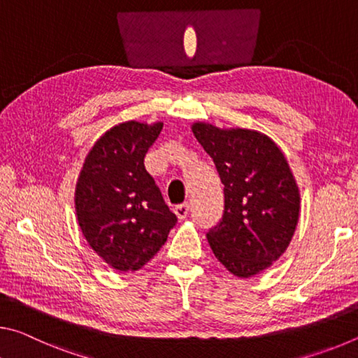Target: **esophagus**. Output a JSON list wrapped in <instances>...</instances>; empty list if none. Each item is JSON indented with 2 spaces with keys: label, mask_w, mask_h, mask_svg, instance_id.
Segmentation results:
<instances>
[{
  "label": "esophagus",
  "mask_w": 358,
  "mask_h": 358,
  "mask_svg": "<svg viewBox=\"0 0 358 358\" xmlns=\"http://www.w3.org/2000/svg\"><path fill=\"white\" fill-rule=\"evenodd\" d=\"M189 203H183V205H178V207H175V215H177V217L180 221H183L187 217V215H189Z\"/></svg>",
  "instance_id": "1"
}]
</instances>
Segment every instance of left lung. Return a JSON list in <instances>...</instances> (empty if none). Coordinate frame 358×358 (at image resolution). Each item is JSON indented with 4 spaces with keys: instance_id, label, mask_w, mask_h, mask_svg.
Returning a JSON list of instances; mask_svg holds the SVG:
<instances>
[{
    "instance_id": "8db88e82",
    "label": "left lung",
    "mask_w": 358,
    "mask_h": 358,
    "mask_svg": "<svg viewBox=\"0 0 358 358\" xmlns=\"http://www.w3.org/2000/svg\"><path fill=\"white\" fill-rule=\"evenodd\" d=\"M192 134L224 185L222 221L207 234L215 257L237 278L271 266L292 240L300 189L281 148L264 132L196 121Z\"/></svg>"
}]
</instances>
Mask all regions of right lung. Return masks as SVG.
<instances>
[{
	"label": "right lung",
	"instance_id": "1",
	"mask_svg": "<svg viewBox=\"0 0 358 358\" xmlns=\"http://www.w3.org/2000/svg\"><path fill=\"white\" fill-rule=\"evenodd\" d=\"M162 121L129 120L106 131L85 157L74 207L88 246L117 271H137L156 256L177 222L143 157Z\"/></svg>",
	"mask_w": 358,
	"mask_h": 358
}]
</instances>
